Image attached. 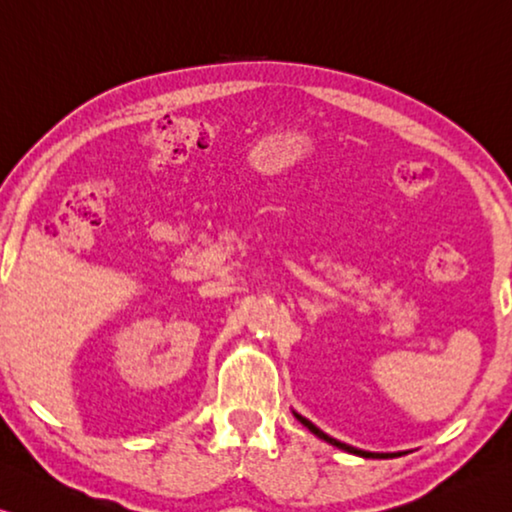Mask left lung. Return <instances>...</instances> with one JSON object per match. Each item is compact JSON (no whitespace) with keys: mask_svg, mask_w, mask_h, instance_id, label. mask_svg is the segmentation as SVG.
<instances>
[{"mask_svg":"<svg viewBox=\"0 0 512 512\" xmlns=\"http://www.w3.org/2000/svg\"><path fill=\"white\" fill-rule=\"evenodd\" d=\"M297 416V421L300 423H304L306 428H309L313 435L316 437H320V439H325V442H329L332 446H338V448H343V451H348V453H355V455H361V458H382L380 453H371V451H359V448H355V446H348V444H343V442H338V439H334V437H329V435H325V432H322L320 428H316L313 426V423L309 421V419H304V416H300V414H295Z\"/></svg>","mask_w":512,"mask_h":512,"instance_id":"left-lung-1","label":"left lung"}]
</instances>
